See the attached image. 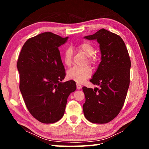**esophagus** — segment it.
Segmentation results:
<instances>
[{"label":"esophagus","mask_w":149,"mask_h":149,"mask_svg":"<svg viewBox=\"0 0 149 149\" xmlns=\"http://www.w3.org/2000/svg\"><path fill=\"white\" fill-rule=\"evenodd\" d=\"M76 86H77V88L78 90H80V89H81V88H82V86H81V84H79V83L76 84Z\"/></svg>","instance_id":"34e87169"}]
</instances>
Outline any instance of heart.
Segmentation results:
<instances>
[{
    "instance_id": "1",
    "label": "heart",
    "mask_w": 149,
    "mask_h": 149,
    "mask_svg": "<svg viewBox=\"0 0 149 149\" xmlns=\"http://www.w3.org/2000/svg\"><path fill=\"white\" fill-rule=\"evenodd\" d=\"M79 49L84 52L88 56V62L91 65H95L97 62V56L96 55V49L92 44L88 42H82L79 45ZM74 51L71 47L66 49L63 54V60L66 66H70L72 63ZM92 74V70L90 66L78 67L74 66L69 69L67 72V77L78 83H81L87 79L90 78Z\"/></svg>"
}]
</instances>
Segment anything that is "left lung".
Returning <instances> with one entry per match:
<instances>
[{"label": "left lung", "instance_id": "obj_1", "mask_svg": "<svg viewBox=\"0 0 149 149\" xmlns=\"http://www.w3.org/2000/svg\"><path fill=\"white\" fill-rule=\"evenodd\" d=\"M99 43L101 62L90 82L100 88L84 86V115L94 123H106L118 115L130 83L131 60L122 38L104 29L85 36Z\"/></svg>", "mask_w": 149, "mask_h": 149}]
</instances>
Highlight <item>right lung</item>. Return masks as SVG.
<instances>
[{
  "label": "right lung",
  "instance_id": "add662e5",
  "mask_svg": "<svg viewBox=\"0 0 149 149\" xmlns=\"http://www.w3.org/2000/svg\"><path fill=\"white\" fill-rule=\"evenodd\" d=\"M68 37L46 32L28 39L17 61L20 90L27 109L40 122L59 121L65 113L69 95L76 90L74 81L65 77L58 47Z\"/></svg>",
  "mask_w": 149,
  "mask_h": 149
}]
</instances>
